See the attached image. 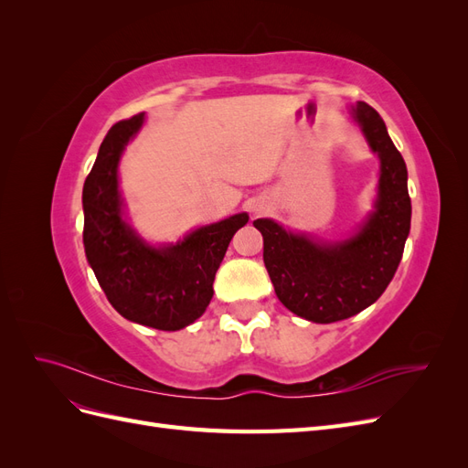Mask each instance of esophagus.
Returning a JSON list of instances; mask_svg holds the SVG:
<instances>
[{"mask_svg":"<svg viewBox=\"0 0 468 468\" xmlns=\"http://www.w3.org/2000/svg\"><path fill=\"white\" fill-rule=\"evenodd\" d=\"M258 210H260V208H258V207H256V212H258Z\"/></svg>","mask_w":468,"mask_h":468,"instance_id":"esophagus-1","label":"esophagus"}]
</instances>
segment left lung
<instances>
[{
  "mask_svg": "<svg viewBox=\"0 0 468 468\" xmlns=\"http://www.w3.org/2000/svg\"><path fill=\"white\" fill-rule=\"evenodd\" d=\"M351 115L380 158L375 210L357 234L324 244L271 218L253 220L263 236V261L277 299L296 316L318 324L356 316L385 292L402 260L412 218L406 164L385 121L365 101H357Z\"/></svg>",
  "mask_w": 468,
  "mask_h": 468,
  "instance_id": "8db88e82",
  "label": "left lung"
}]
</instances>
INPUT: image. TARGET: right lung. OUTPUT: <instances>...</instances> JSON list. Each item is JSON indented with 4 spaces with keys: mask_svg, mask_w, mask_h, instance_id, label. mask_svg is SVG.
<instances>
[{
    "mask_svg": "<svg viewBox=\"0 0 468 468\" xmlns=\"http://www.w3.org/2000/svg\"><path fill=\"white\" fill-rule=\"evenodd\" d=\"M144 122V112L117 122L99 146L83 183V248L93 273L121 316L176 332L203 316L212 281L246 212L201 226L177 244L154 248L122 218L119 160Z\"/></svg>",
    "mask_w": 468,
    "mask_h": 468,
    "instance_id": "obj_1",
    "label": "right lung"
}]
</instances>
